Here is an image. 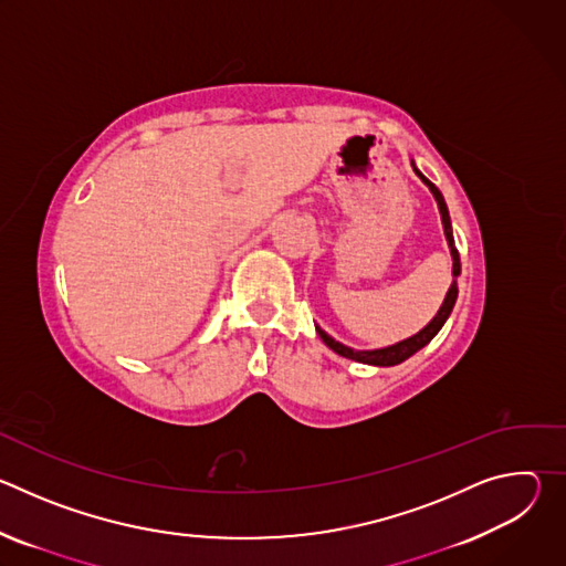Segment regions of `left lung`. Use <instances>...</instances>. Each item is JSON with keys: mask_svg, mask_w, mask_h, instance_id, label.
<instances>
[{"mask_svg": "<svg viewBox=\"0 0 566 566\" xmlns=\"http://www.w3.org/2000/svg\"><path fill=\"white\" fill-rule=\"evenodd\" d=\"M412 168H415L417 177H419V179L430 188V192L434 195V199H437V203H439V212H441V221H443V232H446L448 247H450V255H452V277H454V280H452V284H450V289H448V293H446V300H443V304H441L439 313L430 319V325H428V327H423V329H421L419 334H415L412 338H408V340H400V343H396V345H391V347L371 349V352H356V349H352V347H347V345H343V343L334 340L327 332H322L319 327H315V332H317V336L322 338V343H325L329 349H334L338 356L349 358V360H356V363L376 365V367H391V365H398V363H402V360H408L410 356H415L419 349H423V347H426V345H428V343H430V340L441 332V327L446 325L448 315L452 313V306H454V302H457V295H459L457 277L461 275V262H459V251H457V247H454V237H452V223H450L448 206H446L443 195L439 192V188L417 170L415 160H412Z\"/></svg>", "mask_w": 566, "mask_h": 566, "instance_id": "obj_1", "label": "left lung"}]
</instances>
